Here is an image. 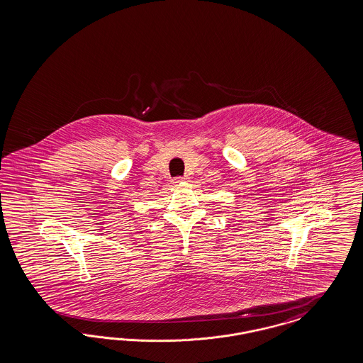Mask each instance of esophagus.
I'll list each match as a JSON object with an SVG mask.
<instances>
[{
  "label": "esophagus",
  "instance_id": "34e87169",
  "mask_svg": "<svg viewBox=\"0 0 363 363\" xmlns=\"http://www.w3.org/2000/svg\"><path fill=\"white\" fill-rule=\"evenodd\" d=\"M189 178L187 177H177L173 179V184H181V182H185Z\"/></svg>",
  "mask_w": 363,
  "mask_h": 363
}]
</instances>
